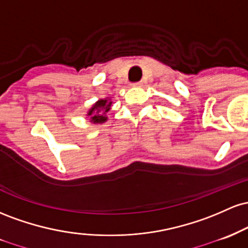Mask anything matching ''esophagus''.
<instances>
[{"mask_svg":"<svg viewBox=\"0 0 248 248\" xmlns=\"http://www.w3.org/2000/svg\"><path fill=\"white\" fill-rule=\"evenodd\" d=\"M141 85H143V83H141V82L132 83V87H137V88H139V87H141Z\"/></svg>","mask_w":248,"mask_h":248,"instance_id":"34e87169","label":"esophagus"}]
</instances>
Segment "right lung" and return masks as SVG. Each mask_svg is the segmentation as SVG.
Here are the masks:
<instances>
[{
    "mask_svg": "<svg viewBox=\"0 0 248 248\" xmlns=\"http://www.w3.org/2000/svg\"><path fill=\"white\" fill-rule=\"evenodd\" d=\"M111 105H112V102H111L110 98L105 99H99L93 105L90 110L88 111L89 118H90L91 123L93 124H102L104 122L108 121L107 112H109L111 109Z\"/></svg>",
    "mask_w": 248,
    "mask_h": 248,
    "instance_id": "1",
    "label": "right lung"
}]
</instances>
